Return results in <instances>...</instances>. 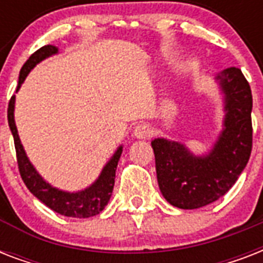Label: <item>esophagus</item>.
<instances>
[{
    "label": "esophagus",
    "mask_w": 263,
    "mask_h": 263,
    "mask_svg": "<svg viewBox=\"0 0 263 263\" xmlns=\"http://www.w3.org/2000/svg\"><path fill=\"white\" fill-rule=\"evenodd\" d=\"M152 128L148 127L147 124H138L135 128H134V136L136 139H146V138H150L152 136Z\"/></svg>",
    "instance_id": "34e87169"
}]
</instances>
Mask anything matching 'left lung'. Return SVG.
Here are the masks:
<instances>
[{"mask_svg":"<svg viewBox=\"0 0 263 263\" xmlns=\"http://www.w3.org/2000/svg\"><path fill=\"white\" fill-rule=\"evenodd\" d=\"M222 99V127L208 152L195 154L187 144L156 138L158 185L169 203L192 210L220 199L245 171L253 147V95L239 68L214 76Z\"/></svg>","mask_w":263,"mask_h":263,"instance_id":"left-lung-1","label":"left lung"}]
</instances>
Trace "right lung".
<instances>
[{"mask_svg":"<svg viewBox=\"0 0 263 263\" xmlns=\"http://www.w3.org/2000/svg\"><path fill=\"white\" fill-rule=\"evenodd\" d=\"M55 54H59V47L51 46V45H46L35 51L20 69L16 91L20 90L28 73L39 63H42L43 60ZM14 102H16V97L13 95L10 98L9 107H8V124H9L10 132L13 135L18 171H20L23 181L30 190L31 194L35 198H38L42 203L46 204L47 208H50L51 210H54L61 216L73 217V218H88V217L99 214L105 209L107 202L110 200L113 187H115L116 169H117V164H119L120 157L123 153V144H120L117 147V150L110 157V160L105 164L98 177L88 187L79 190V191L60 190L43 179L27 156L24 146L22 144V140L18 136L16 121H14Z\"/></svg>","mask_w":263,"mask_h":263,"instance_id":"1","label":"right lung"}]
</instances>
